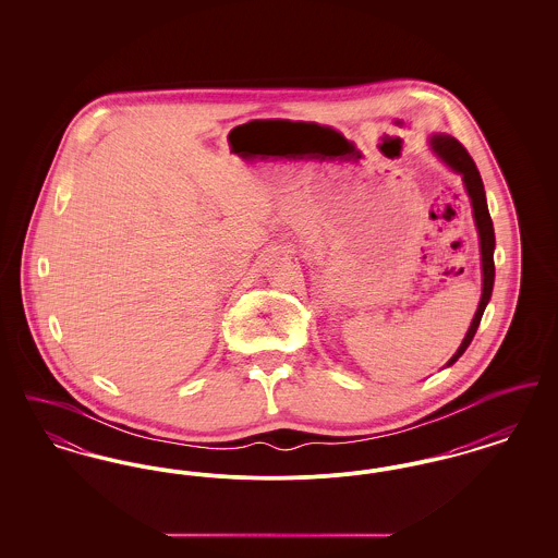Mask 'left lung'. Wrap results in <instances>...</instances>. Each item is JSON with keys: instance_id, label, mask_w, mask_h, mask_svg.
Wrapping results in <instances>:
<instances>
[{"instance_id": "8db88e82", "label": "left lung", "mask_w": 558, "mask_h": 558, "mask_svg": "<svg viewBox=\"0 0 558 558\" xmlns=\"http://www.w3.org/2000/svg\"><path fill=\"white\" fill-rule=\"evenodd\" d=\"M428 146L433 150V155L441 162H446L453 173H458L462 178V184L466 187V194L471 198V207H473V217H475V226H477L478 248H481V274H483V289H481V299H478L477 312L475 318L471 322L462 343L458 347V351L450 357V362L446 364V368L451 366L464 351L471 345L475 332H477L478 322L483 318V312L492 299L494 291V278H496V267H494V248H496V236H494V223L487 211V198H485V187L478 175L477 165L471 159V155L466 153V148L448 133H433L428 137Z\"/></svg>"}]
</instances>
